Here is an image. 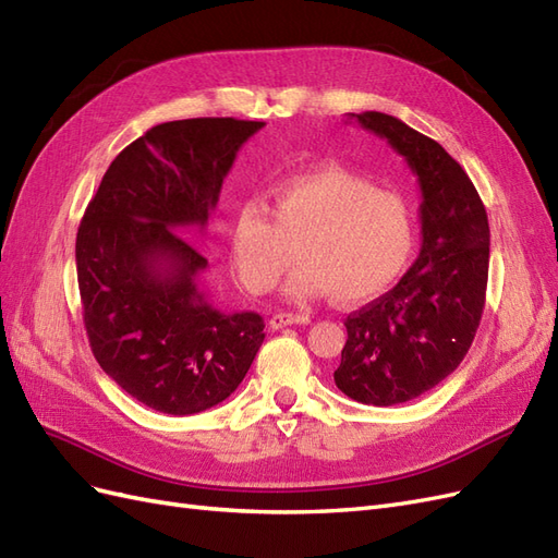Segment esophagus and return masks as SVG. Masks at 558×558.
I'll use <instances>...</instances> for the list:
<instances>
[{
  "label": "esophagus",
  "mask_w": 558,
  "mask_h": 558,
  "mask_svg": "<svg viewBox=\"0 0 558 558\" xmlns=\"http://www.w3.org/2000/svg\"><path fill=\"white\" fill-rule=\"evenodd\" d=\"M305 324H310V316H305V314L279 312V314H275L272 318H269V326H272V330L286 328V326H305Z\"/></svg>",
  "instance_id": "34e87169"
}]
</instances>
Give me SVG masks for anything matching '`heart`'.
<instances>
[{
    "mask_svg": "<svg viewBox=\"0 0 558 558\" xmlns=\"http://www.w3.org/2000/svg\"><path fill=\"white\" fill-rule=\"evenodd\" d=\"M272 215L246 199L232 216L230 253L251 293L272 291L300 246L305 258L286 283L291 300H375L412 263L418 226L412 202L340 167L295 174L269 189Z\"/></svg>",
    "mask_w": 558,
    "mask_h": 558,
    "instance_id": "b5f03b06",
    "label": "heart"
}]
</instances>
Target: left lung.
<instances>
[{"label":"left lung","mask_w":558,"mask_h":558,"mask_svg":"<svg viewBox=\"0 0 558 558\" xmlns=\"http://www.w3.org/2000/svg\"><path fill=\"white\" fill-rule=\"evenodd\" d=\"M347 121L375 132L408 160L421 191V251L391 291L347 316L335 384L388 408L447 379L468 353L486 298L488 218L463 167L400 118L363 111Z\"/></svg>","instance_id":"1"}]
</instances>
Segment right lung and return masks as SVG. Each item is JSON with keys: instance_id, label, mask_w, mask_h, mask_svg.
Returning a JSON list of instances; mask_svg holds the SVG:
<instances>
[{"instance_id": "add662e5", "label": "right lung", "mask_w": 558, "mask_h": 558, "mask_svg": "<svg viewBox=\"0 0 558 558\" xmlns=\"http://www.w3.org/2000/svg\"><path fill=\"white\" fill-rule=\"evenodd\" d=\"M265 123L189 118L125 146L76 234L83 324L99 367L146 408L197 414L242 384L265 340L256 312H221L207 258L181 228H207L242 144Z\"/></svg>"}]
</instances>
